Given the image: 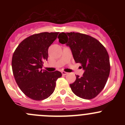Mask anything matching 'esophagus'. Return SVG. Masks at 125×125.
<instances>
[{
    "label": "esophagus",
    "mask_w": 125,
    "mask_h": 125,
    "mask_svg": "<svg viewBox=\"0 0 125 125\" xmlns=\"http://www.w3.org/2000/svg\"><path fill=\"white\" fill-rule=\"evenodd\" d=\"M62 74L63 75H66V74H68V73H66V72L65 71H62Z\"/></svg>",
    "instance_id": "1"
}]
</instances>
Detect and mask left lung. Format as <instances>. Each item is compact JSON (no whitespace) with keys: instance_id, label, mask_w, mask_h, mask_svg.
<instances>
[{"instance_id":"1","label":"left lung","mask_w":125,"mask_h":125,"mask_svg":"<svg viewBox=\"0 0 125 125\" xmlns=\"http://www.w3.org/2000/svg\"><path fill=\"white\" fill-rule=\"evenodd\" d=\"M58 38L70 48L75 62L85 70L81 77L75 75L76 80L70 84L72 91L84 99L95 97L104 88L110 72L106 48L97 39L79 32H61Z\"/></svg>"}]
</instances>
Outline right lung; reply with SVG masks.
Here are the masks:
<instances>
[{"mask_svg": "<svg viewBox=\"0 0 125 125\" xmlns=\"http://www.w3.org/2000/svg\"><path fill=\"white\" fill-rule=\"evenodd\" d=\"M59 32H41L24 39L18 45L12 58V70L16 83L30 99L42 100L55 89L60 71L42 70L43 61L48 60V48Z\"/></svg>", "mask_w": 125, "mask_h": 125, "instance_id": "obj_1", "label": "right lung"}]
</instances>
